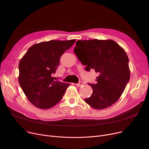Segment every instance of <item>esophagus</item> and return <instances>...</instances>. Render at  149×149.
Returning a JSON list of instances; mask_svg holds the SVG:
<instances>
[{"label": "esophagus", "mask_w": 149, "mask_h": 149, "mask_svg": "<svg viewBox=\"0 0 149 149\" xmlns=\"http://www.w3.org/2000/svg\"><path fill=\"white\" fill-rule=\"evenodd\" d=\"M83 84H84V83L82 81H79V83L76 84V86L78 87H80V86H83Z\"/></svg>", "instance_id": "esophagus-1"}]
</instances>
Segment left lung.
Segmentation results:
<instances>
[{
	"label": "left lung",
	"instance_id": "1",
	"mask_svg": "<svg viewBox=\"0 0 149 149\" xmlns=\"http://www.w3.org/2000/svg\"><path fill=\"white\" fill-rule=\"evenodd\" d=\"M74 53L86 70L99 73L97 83H89L92 95L85 102L95 109L109 107L118 100L130 80L129 58L124 49L112 40H78Z\"/></svg>",
	"mask_w": 149,
	"mask_h": 149
}]
</instances>
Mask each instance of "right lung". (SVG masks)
I'll use <instances>...</instances> for the list:
<instances>
[{
    "label": "right lung",
    "mask_w": 149,
    "mask_h": 149,
    "mask_svg": "<svg viewBox=\"0 0 149 149\" xmlns=\"http://www.w3.org/2000/svg\"><path fill=\"white\" fill-rule=\"evenodd\" d=\"M50 40L31 46L19 62V82L30 102L42 109L56 105L64 95L69 83L55 81L61 56L75 42Z\"/></svg>",
    "instance_id": "1"
}]
</instances>
